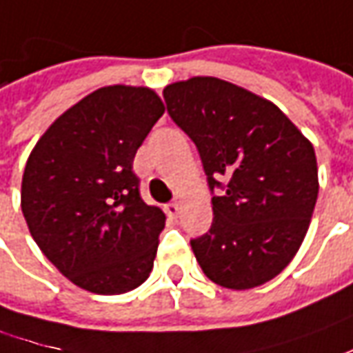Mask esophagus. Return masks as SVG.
I'll use <instances>...</instances> for the list:
<instances>
[{
    "instance_id": "1",
    "label": "esophagus",
    "mask_w": 353,
    "mask_h": 353,
    "mask_svg": "<svg viewBox=\"0 0 353 353\" xmlns=\"http://www.w3.org/2000/svg\"><path fill=\"white\" fill-rule=\"evenodd\" d=\"M164 209H165V213H168V216H177V214H179V203H177V201H174V203H168Z\"/></svg>"
}]
</instances>
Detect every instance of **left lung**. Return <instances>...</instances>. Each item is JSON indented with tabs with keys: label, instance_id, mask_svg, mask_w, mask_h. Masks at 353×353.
<instances>
[{
	"label": "left lung",
	"instance_id": "8db88e82",
	"mask_svg": "<svg viewBox=\"0 0 353 353\" xmlns=\"http://www.w3.org/2000/svg\"><path fill=\"white\" fill-rule=\"evenodd\" d=\"M168 113L199 150L213 225L191 240L203 274L252 289L295 258L319 197L314 148L272 101L225 79L197 76L164 88Z\"/></svg>",
	"mask_w": 353,
	"mask_h": 353
}]
</instances>
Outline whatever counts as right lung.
<instances>
[{"mask_svg":"<svg viewBox=\"0 0 353 353\" xmlns=\"http://www.w3.org/2000/svg\"><path fill=\"white\" fill-rule=\"evenodd\" d=\"M164 103L150 88H99L46 128L21 183L37 246L74 285L121 295L154 268L162 209L146 205L132 160Z\"/></svg>","mask_w":353,"mask_h":353,"instance_id":"obj_1","label":"right lung"}]
</instances>
